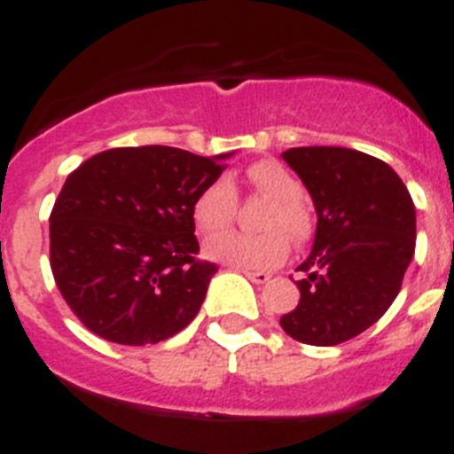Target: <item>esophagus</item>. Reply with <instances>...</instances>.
<instances>
[{"mask_svg": "<svg viewBox=\"0 0 454 454\" xmlns=\"http://www.w3.org/2000/svg\"><path fill=\"white\" fill-rule=\"evenodd\" d=\"M242 273H245L251 282H258V285H264V282L271 278L269 273H264V271H247V269H242Z\"/></svg>", "mask_w": 454, "mask_h": 454, "instance_id": "obj_1", "label": "esophagus"}]
</instances>
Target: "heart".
<instances>
[{"label": "heart", "instance_id": "obj_1", "mask_svg": "<svg viewBox=\"0 0 454 454\" xmlns=\"http://www.w3.org/2000/svg\"><path fill=\"white\" fill-rule=\"evenodd\" d=\"M245 183L254 194L269 200L258 216V233H218L231 227L238 212V194L227 176L209 181L192 203V218L205 236L209 258L240 269H271L289 255V240L304 245L311 238L313 218L302 203V183L282 163L260 159L247 165Z\"/></svg>", "mask_w": 454, "mask_h": 454}]
</instances>
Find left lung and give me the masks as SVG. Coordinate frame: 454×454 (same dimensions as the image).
<instances>
[{
  "label": "left lung",
  "instance_id": "1",
  "mask_svg": "<svg viewBox=\"0 0 454 454\" xmlns=\"http://www.w3.org/2000/svg\"><path fill=\"white\" fill-rule=\"evenodd\" d=\"M317 214L316 240L298 267L300 302L280 317L286 335L335 347L380 320L415 254V205L390 165L348 147L282 152Z\"/></svg>",
  "mask_w": 454,
  "mask_h": 454
}]
</instances>
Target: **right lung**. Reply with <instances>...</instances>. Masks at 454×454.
<instances>
[{"label": "right lung", "mask_w": 454, "mask_h": 454, "mask_svg": "<svg viewBox=\"0 0 454 454\" xmlns=\"http://www.w3.org/2000/svg\"><path fill=\"white\" fill-rule=\"evenodd\" d=\"M229 156L114 147L66 178L51 214V269L85 329L145 347L194 320L218 267L196 258L192 203Z\"/></svg>", "instance_id": "obj_1"}]
</instances>
